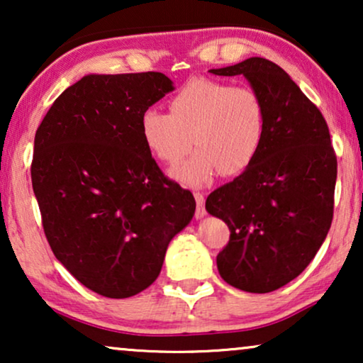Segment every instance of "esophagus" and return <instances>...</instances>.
Masks as SVG:
<instances>
[{
	"instance_id": "34e87169",
	"label": "esophagus",
	"mask_w": 363,
	"mask_h": 363,
	"mask_svg": "<svg viewBox=\"0 0 363 363\" xmlns=\"http://www.w3.org/2000/svg\"><path fill=\"white\" fill-rule=\"evenodd\" d=\"M195 200H196V211H195V216H196V220H201V218L206 215V210H205V196H203L201 193H195Z\"/></svg>"
}]
</instances>
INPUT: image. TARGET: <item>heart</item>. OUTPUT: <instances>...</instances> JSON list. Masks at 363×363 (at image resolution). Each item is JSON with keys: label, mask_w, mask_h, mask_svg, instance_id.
<instances>
[{"label": "heart", "mask_w": 363, "mask_h": 363, "mask_svg": "<svg viewBox=\"0 0 363 363\" xmlns=\"http://www.w3.org/2000/svg\"><path fill=\"white\" fill-rule=\"evenodd\" d=\"M266 130L259 94L206 77L190 79L168 101V113L147 108L138 121L143 145L167 167L178 165L193 140L198 150L173 172L190 186L205 185L218 172L233 177L247 170L259 155Z\"/></svg>", "instance_id": "1"}]
</instances>
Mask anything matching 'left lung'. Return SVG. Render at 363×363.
Here are the masks:
<instances>
[{
  "label": "left lung",
  "instance_id": "1",
  "mask_svg": "<svg viewBox=\"0 0 363 363\" xmlns=\"http://www.w3.org/2000/svg\"><path fill=\"white\" fill-rule=\"evenodd\" d=\"M210 72L245 76L266 106V138L255 163L206 198V211L231 231L216 256L221 277L264 294L296 279L324 242L337 157L320 111L277 64L250 57Z\"/></svg>",
  "mask_w": 363,
  "mask_h": 363
}]
</instances>
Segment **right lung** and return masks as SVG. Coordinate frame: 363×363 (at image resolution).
I'll return each instance as SVG.
<instances>
[{
    "instance_id": "right-lung-1",
    "label": "right lung",
    "mask_w": 363,
    "mask_h": 363,
    "mask_svg": "<svg viewBox=\"0 0 363 363\" xmlns=\"http://www.w3.org/2000/svg\"><path fill=\"white\" fill-rule=\"evenodd\" d=\"M162 72L89 74L67 87L34 137L33 190L59 262L97 294L125 299L162 271L195 198L143 145L142 112L173 91Z\"/></svg>"
}]
</instances>
